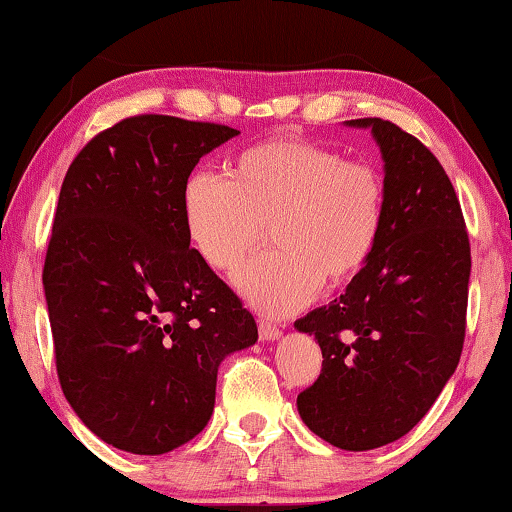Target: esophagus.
Masks as SVG:
<instances>
[{"label":"esophagus","mask_w":512,"mask_h":512,"mask_svg":"<svg viewBox=\"0 0 512 512\" xmlns=\"http://www.w3.org/2000/svg\"><path fill=\"white\" fill-rule=\"evenodd\" d=\"M259 338H262L264 342H273V340H278L280 335H282V331L278 329V326H273V324H269V322H259Z\"/></svg>","instance_id":"esophagus-1"}]
</instances>
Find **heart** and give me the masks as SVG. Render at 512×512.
Wrapping results in <instances>:
<instances>
[{
    "label": "heart",
    "mask_w": 512,
    "mask_h": 512,
    "mask_svg": "<svg viewBox=\"0 0 512 512\" xmlns=\"http://www.w3.org/2000/svg\"><path fill=\"white\" fill-rule=\"evenodd\" d=\"M183 223L197 253L234 271L271 225L276 250L236 273L259 312L287 317L315 299L324 280L342 285L365 269L386 223V181L368 160L305 140H266L232 158L227 177L190 174Z\"/></svg>",
    "instance_id": "heart-1"
}]
</instances>
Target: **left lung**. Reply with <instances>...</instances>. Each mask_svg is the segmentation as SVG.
Here are the masks:
<instances>
[{"label": "left lung", "instance_id": "8db88e82", "mask_svg": "<svg viewBox=\"0 0 512 512\" xmlns=\"http://www.w3.org/2000/svg\"><path fill=\"white\" fill-rule=\"evenodd\" d=\"M370 128L384 160L386 223L345 294L294 324L315 335L322 375L296 398L303 423L342 451L400 439L430 411L460 363L471 250L444 167L384 119Z\"/></svg>", "mask_w": 512, "mask_h": 512}]
</instances>
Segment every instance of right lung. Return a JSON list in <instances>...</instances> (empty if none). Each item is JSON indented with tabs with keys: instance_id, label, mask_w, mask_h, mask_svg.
<instances>
[{
	"instance_id": "add662e5",
	"label": "right lung",
	"mask_w": 512,
	"mask_h": 512,
	"mask_svg": "<svg viewBox=\"0 0 512 512\" xmlns=\"http://www.w3.org/2000/svg\"><path fill=\"white\" fill-rule=\"evenodd\" d=\"M236 128L137 114L68 167L43 266L61 391L96 437L163 455L197 437L257 324L190 248L183 183Z\"/></svg>"
}]
</instances>
